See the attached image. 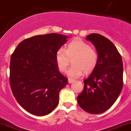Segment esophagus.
<instances>
[{
    "label": "esophagus",
    "mask_w": 131,
    "mask_h": 131,
    "mask_svg": "<svg viewBox=\"0 0 131 131\" xmlns=\"http://www.w3.org/2000/svg\"><path fill=\"white\" fill-rule=\"evenodd\" d=\"M75 81V80L73 79H68V83H72V82H73Z\"/></svg>",
    "instance_id": "esophagus-1"
}]
</instances>
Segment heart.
Segmentation results:
<instances>
[{
	"instance_id": "1",
	"label": "heart",
	"mask_w": 131,
	"mask_h": 131,
	"mask_svg": "<svg viewBox=\"0 0 131 131\" xmlns=\"http://www.w3.org/2000/svg\"><path fill=\"white\" fill-rule=\"evenodd\" d=\"M72 60L73 65L68 70L67 75L77 78L92 72L99 63V54L90 44L80 39H74L67 45L65 50L59 49L56 53V61L59 71L64 72Z\"/></svg>"
}]
</instances>
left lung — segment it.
Returning <instances> with one entry per match:
<instances>
[{"label":"left lung","instance_id":"obj_1","mask_svg":"<svg viewBox=\"0 0 131 131\" xmlns=\"http://www.w3.org/2000/svg\"><path fill=\"white\" fill-rule=\"evenodd\" d=\"M86 40L96 48L99 63L83 81L84 90L77 96V102L89 113H102L113 106L122 90V59L116 47L107 38L93 33Z\"/></svg>","mask_w":131,"mask_h":131}]
</instances>
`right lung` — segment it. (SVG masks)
I'll use <instances>...</instances> for the list:
<instances>
[{
    "mask_svg": "<svg viewBox=\"0 0 131 131\" xmlns=\"http://www.w3.org/2000/svg\"><path fill=\"white\" fill-rule=\"evenodd\" d=\"M67 38L56 33L32 36L20 42L11 55V91L30 114L45 116L59 103V91L68 81L58 70L56 53Z\"/></svg>",
    "mask_w": 131,
    "mask_h": 131,
    "instance_id": "1",
    "label": "right lung"
}]
</instances>
